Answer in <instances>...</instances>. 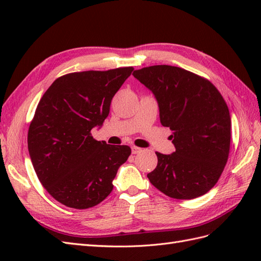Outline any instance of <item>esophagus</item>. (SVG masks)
Masks as SVG:
<instances>
[{
  "label": "esophagus",
  "instance_id": "obj_1",
  "mask_svg": "<svg viewBox=\"0 0 261 261\" xmlns=\"http://www.w3.org/2000/svg\"><path fill=\"white\" fill-rule=\"evenodd\" d=\"M131 151H132V153L134 154H136V153H139L140 151H141V148H139V147H136V146H134L131 148Z\"/></svg>",
  "mask_w": 261,
  "mask_h": 261
}]
</instances>
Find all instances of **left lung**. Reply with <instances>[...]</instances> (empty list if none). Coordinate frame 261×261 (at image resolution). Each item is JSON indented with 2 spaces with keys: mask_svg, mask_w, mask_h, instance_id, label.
Wrapping results in <instances>:
<instances>
[{
  "mask_svg": "<svg viewBox=\"0 0 261 261\" xmlns=\"http://www.w3.org/2000/svg\"><path fill=\"white\" fill-rule=\"evenodd\" d=\"M134 76L157 99L160 122L173 131L175 152H156L157 167L147 177L165 195L192 199L218 182L228 162L231 118L210 81L175 66L156 65Z\"/></svg>",
  "mask_w": 261,
  "mask_h": 261,
  "instance_id": "1",
  "label": "left lung"
}]
</instances>
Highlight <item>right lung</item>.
Instances as JSON below:
<instances>
[{
    "mask_svg": "<svg viewBox=\"0 0 261 261\" xmlns=\"http://www.w3.org/2000/svg\"><path fill=\"white\" fill-rule=\"evenodd\" d=\"M134 70L70 73L55 81L39 102L28 131L36 174L50 195L66 206H95L113 190L112 181L131 153L92 137L102 126L115 93Z\"/></svg>",
    "mask_w": 261,
    "mask_h": 261,
    "instance_id": "obj_1",
    "label": "right lung"
}]
</instances>
